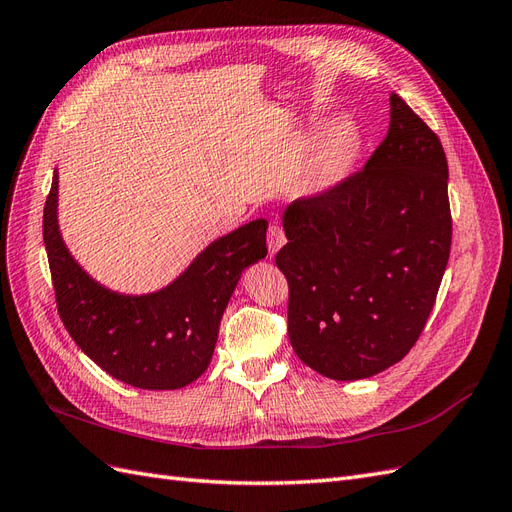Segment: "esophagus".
I'll return each mask as SVG.
<instances>
[{
	"label": "esophagus",
	"instance_id": "esophagus-1",
	"mask_svg": "<svg viewBox=\"0 0 512 512\" xmlns=\"http://www.w3.org/2000/svg\"><path fill=\"white\" fill-rule=\"evenodd\" d=\"M284 243H286V235H284L282 226L271 224V226H269V232H267V245H269V254H271V256H275V254H277V250H280V247H282Z\"/></svg>",
	"mask_w": 512,
	"mask_h": 512
}]
</instances>
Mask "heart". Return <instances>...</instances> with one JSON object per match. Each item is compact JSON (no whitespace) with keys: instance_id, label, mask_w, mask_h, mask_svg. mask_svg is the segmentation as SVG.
Wrapping results in <instances>:
<instances>
[{"instance_id":"1","label":"heart","mask_w":512,"mask_h":512,"mask_svg":"<svg viewBox=\"0 0 512 512\" xmlns=\"http://www.w3.org/2000/svg\"><path fill=\"white\" fill-rule=\"evenodd\" d=\"M361 136L352 121H339L322 136L309 168V188L314 192L331 190L342 181L359 153Z\"/></svg>"}]
</instances>
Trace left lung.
Here are the masks:
<instances>
[{
  "mask_svg": "<svg viewBox=\"0 0 512 512\" xmlns=\"http://www.w3.org/2000/svg\"><path fill=\"white\" fill-rule=\"evenodd\" d=\"M275 256L288 280V337L331 380L376 376L421 337L451 254L440 138L397 94L363 170L284 211Z\"/></svg>",
  "mask_w": 512,
  "mask_h": 512,
  "instance_id": "left-lung-1",
  "label": "left lung"
}]
</instances>
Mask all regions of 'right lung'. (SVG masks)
<instances>
[{"instance_id": "obj_1", "label": "right lung", "mask_w": 512, "mask_h": 512, "mask_svg": "<svg viewBox=\"0 0 512 512\" xmlns=\"http://www.w3.org/2000/svg\"><path fill=\"white\" fill-rule=\"evenodd\" d=\"M57 188L55 170L42 230L57 312L76 346L136 389L173 391L205 374L243 269L267 256V220L215 239L166 288L121 294L98 284L68 252L57 224Z\"/></svg>"}]
</instances>
